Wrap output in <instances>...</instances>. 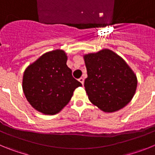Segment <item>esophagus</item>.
<instances>
[{"label": "esophagus", "instance_id": "1", "mask_svg": "<svg viewBox=\"0 0 155 155\" xmlns=\"http://www.w3.org/2000/svg\"><path fill=\"white\" fill-rule=\"evenodd\" d=\"M79 81L82 84H84V79L83 78H79Z\"/></svg>", "mask_w": 155, "mask_h": 155}]
</instances>
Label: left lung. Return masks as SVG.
Instances as JSON below:
<instances>
[{
  "label": "left lung",
  "mask_w": 155,
  "mask_h": 155,
  "mask_svg": "<svg viewBox=\"0 0 155 155\" xmlns=\"http://www.w3.org/2000/svg\"><path fill=\"white\" fill-rule=\"evenodd\" d=\"M87 78L84 87L90 102L105 113H114L132 100L137 78L124 59L102 49L83 55Z\"/></svg>",
  "instance_id": "1"
}]
</instances>
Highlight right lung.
<instances>
[{
	"label": "right lung",
	"instance_id": "1",
	"mask_svg": "<svg viewBox=\"0 0 155 155\" xmlns=\"http://www.w3.org/2000/svg\"><path fill=\"white\" fill-rule=\"evenodd\" d=\"M68 56L57 49L45 53L25 70L22 90L30 105L39 113L55 115L60 113L81 86L72 76L67 65Z\"/></svg>",
	"mask_w": 155,
	"mask_h": 155
}]
</instances>
